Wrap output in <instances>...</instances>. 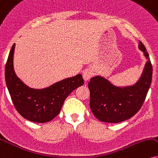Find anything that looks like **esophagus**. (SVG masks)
I'll list each match as a JSON object with an SVG mask.
<instances>
[{
	"instance_id": "34e87169",
	"label": "esophagus",
	"mask_w": 158,
	"mask_h": 158,
	"mask_svg": "<svg viewBox=\"0 0 158 158\" xmlns=\"http://www.w3.org/2000/svg\"><path fill=\"white\" fill-rule=\"evenodd\" d=\"M92 75H93V73L90 69H85V70H83V77L85 81H89V80L92 77Z\"/></svg>"
}]
</instances>
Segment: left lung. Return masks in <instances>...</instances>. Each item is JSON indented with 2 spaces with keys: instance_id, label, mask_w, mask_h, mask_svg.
<instances>
[{
  "instance_id": "left-lung-1",
  "label": "left lung",
  "mask_w": 158,
  "mask_h": 158,
  "mask_svg": "<svg viewBox=\"0 0 158 158\" xmlns=\"http://www.w3.org/2000/svg\"><path fill=\"white\" fill-rule=\"evenodd\" d=\"M139 49L147 58L144 69L137 83L128 87H116L100 76L92 77L88 86L93 114L101 122L118 123L130 118L141 109L152 77V66L145 46L139 41Z\"/></svg>"
}]
</instances>
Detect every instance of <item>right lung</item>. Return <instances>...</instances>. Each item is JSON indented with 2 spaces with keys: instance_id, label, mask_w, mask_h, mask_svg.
I'll use <instances>...</instances> for the list:
<instances>
[{
  "instance_id": "1",
  "label": "right lung",
  "mask_w": 158,
  "mask_h": 158,
  "mask_svg": "<svg viewBox=\"0 0 158 158\" xmlns=\"http://www.w3.org/2000/svg\"><path fill=\"white\" fill-rule=\"evenodd\" d=\"M15 48L14 44L5 67L6 83L14 106L23 117L31 122H50L59 114L64 100L70 93L83 85L82 75L78 74L41 90L29 88L17 77L14 71Z\"/></svg>"
}]
</instances>
